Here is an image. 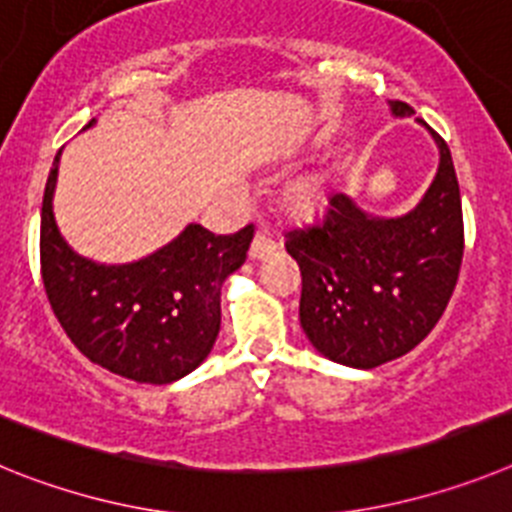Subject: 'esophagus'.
I'll list each match as a JSON object with an SVG mask.
<instances>
[{
    "mask_svg": "<svg viewBox=\"0 0 512 512\" xmlns=\"http://www.w3.org/2000/svg\"><path fill=\"white\" fill-rule=\"evenodd\" d=\"M273 250H275V239L270 237V234H265V231H257L255 239H252V244H250L252 260H260V257L270 255Z\"/></svg>",
    "mask_w": 512,
    "mask_h": 512,
    "instance_id": "esophagus-1",
    "label": "esophagus"
}]
</instances>
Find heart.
I'll use <instances>...</instances> for the list:
<instances>
[{"label": "heart", "mask_w": 512, "mask_h": 512, "mask_svg": "<svg viewBox=\"0 0 512 512\" xmlns=\"http://www.w3.org/2000/svg\"><path fill=\"white\" fill-rule=\"evenodd\" d=\"M327 203V188H324V180L317 175L311 177H301L286 190L283 195V206L291 216L296 219H311V216H317L319 211Z\"/></svg>", "instance_id": "1"}]
</instances>
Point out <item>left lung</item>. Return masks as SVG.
Instances as JSON below:
<instances>
[{"instance_id": "left-lung-1", "label": "left lung", "mask_w": 512, "mask_h": 512, "mask_svg": "<svg viewBox=\"0 0 512 512\" xmlns=\"http://www.w3.org/2000/svg\"><path fill=\"white\" fill-rule=\"evenodd\" d=\"M391 113L402 118L412 108L391 102ZM430 133L441 164L410 213L379 219L335 193L322 221L286 234L301 270V327L324 358L342 366L376 368L410 353L443 317L459 281V180L448 144Z\"/></svg>"}]
</instances>
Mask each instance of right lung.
Instances as JSON below:
<instances>
[{
    "mask_svg": "<svg viewBox=\"0 0 512 512\" xmlns=\"http://www.w3.org/2000/svg\"><path fill=\"white\" fill-rule=\"evenodd\" d=\"M92 121L87 123V128ZM59 157L41 208L48 304L92 363L139 384H170L201 366L221 327V286L247 260L255 226L213 234L190 224L154 255L100 265L71 250L53 221Z\"/></svg>",
    "mask_w": 512,
    "mask_h": 512,
    "instance_id": "1",
    "label": "right lung"
}]
</instances>
